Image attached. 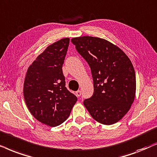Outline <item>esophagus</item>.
Masks as SVG:
<instances>
[{"label": "esophagus", "instance_id": "obj_1", "mask_svg": "<svg viewBox=\"0 0 157 157\" xmlns=\"http://www.w3.org/2000/svg\"><path fill=\"white\" fill-rule=\"evenodd\" d=\"M81 94H82V93H81L80 90H77L76 92V95L77 96V97H80V96L81 95Z\"/></svg>", "mask_w": 157, "mask_h": 157}]
</instances>
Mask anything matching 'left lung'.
Instances as JSON below:
<instances>
[{"label":"left lung","mask_w":157,"mask_h":157,"mask_svg":"<svg viewBox=\"0 0 157 157\" xmlns=\"http://www.w3.org/2000/svg\"><path fill=\"white\" fill-rule=\"evenodd\" d=\"M71 41L88 63L93 79V95L84 100L85 107L100 124H116L128 113L135 99L136 82L130 59L104 39L84 36Z\"/></svg>","instance_id":"8db88e82"}]
</instances>
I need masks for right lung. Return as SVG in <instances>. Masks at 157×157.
Returning <instances> with one entry per match:
<instances>
[{
    "instance_id": "add662e5",
    "label": "right lung",
    "mask_w": 157,
    "mask_h": 157,
    "mask_svg": "<svg viewBox=\"0 0 157 157\" xmlns=\"http://www.w3.org/2000/svg\"><path fill=\"white\" fill-rule=\"evenodd\" d=\"M70 39L64 38L47 47L29 66L24 83V96L32 116L47 126L64 122L77 98L65 87L62 65Z\"/></svg>"
}]
</instances>
